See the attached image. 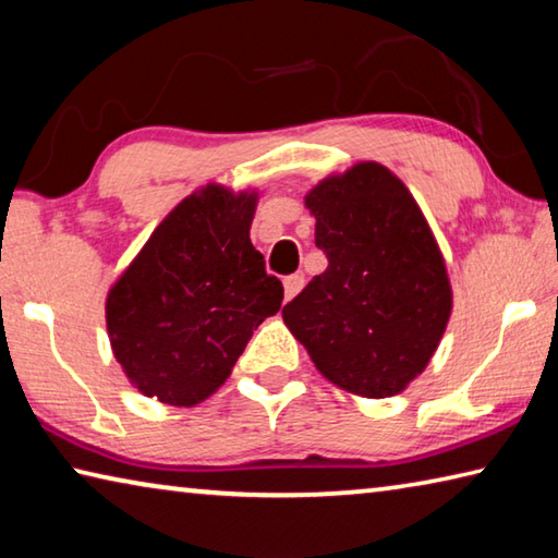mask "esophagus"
I'll return each mask as SVG.
<instances>
[{
	"instance_id": "esophagus-1",
	"label": "esophagus",
	"mask_w": 558,
	"mask_h": 558,
	"mask_svg": "<svg viewBox=\"0 0 558 558\" xmlns=\"http://www.w3.org/2000/svg\"><path fill=\"white\" fill-rule=\"evenodd\" d=\"M302 286H305V278H302L300 272H295V276H288L286 280H282V288H286V302L295 298L298 292L302 290Z\"/></svg>"
}]
</instances>
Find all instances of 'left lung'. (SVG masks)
Listing matches in <instances>:
<instances>
[{
	"label": "left lung",
	"instance_id": "obj_1",
	"mask_svg": "<svg viewBox=\"0 0 558 558\" xmlns=\"http://www.w3.org/2000/svg\"><path fill=\"white\" fill-rule=\"evenodd\" d=\"M329 266L282 307L317 372L364 399L401 393L446 332L452 288L440 245L399 177L356 162L305 194Z\"/></svg>",
	"mask_w": 558,
	"mask_h": 558
}]
</instances>
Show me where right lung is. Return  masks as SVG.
Returning a JSON list of instances; mask_svg holds the SVG:
<instances>
[{"label": "right lung", "instance_id": "obj_1", "mask_svg": "<svg viewBox=\"0 0 558 558\" xmlns=\"http://www.w3.org/2000/svg\"><path fill=\"white\" fill-rule=\"evenodd\" d=\"M258 189L206 184L169 211L112 282V354L140 393L169 405L209 399L231 376L282 282L251 243Z\"/></svg>", "mask_w": 558, "mask_h": 558}]
</instances>
